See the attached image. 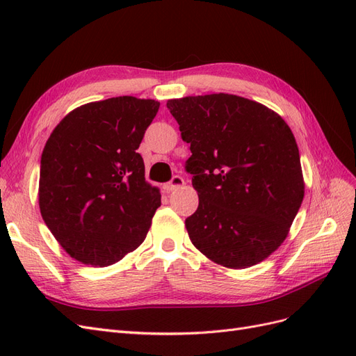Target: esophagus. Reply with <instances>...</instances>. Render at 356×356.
I'll return each mask as SVG.
<instances>
[{
    "label": "esophagus",
    "mask_w": 356,
    "mask_h": 356,
    "mask_svg": "<svg viewBox=\"0 0 356 356\" xmlns=\"http://www.w3.org/2000/svg\"><path fill=\"white\" fill-rule=\"evenodd\" d=\"M182 186H184V178L179 177V175H175V177H172V179L168 182L166 190L168 191H174V190H177V188H179Z\"/></svg>",
    "instance_id": "esophagus-1"
}]
</instances>
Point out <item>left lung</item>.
I'll list each match as a JSON object with an SVG mask.
<instances>
[{
    "mask_svg": "<svg viewBox=\"0 0 356 356\" xmlns=\"http://www.w3.org/2000/svg\"><path fill=\"white\" fill-rule=\"evenodd\" d=\"M190 144L186 170L199 195L186 227L213 263L246 268L275 252L305 197L296 138L263 104L229 93L169 99Z\"/></svg>",
    "mask_w": 356,
    "mask_h": 356,
    "instance_id": "8db88e82",
    "label": "left lung"
}]
</instances>
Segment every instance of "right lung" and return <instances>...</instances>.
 <instances>
[{
	"label": "right lung",
	"instance_id": "obj_1",
	"mask_svg": "<svg viewBox=\"0 0 356 356\" xmlns=\"http://www.w3.org/2000/svg\"><path fill=\"white\" fill-rule=\"evenodd\" d=\"M160 102L118 96L84 104L53 129L41 154V217L74 260L111 266L141 245L160 207L136 149Z\"/></svg>",
	"mask_w": 356,
	"mask_h": 356
}]
</instances>
